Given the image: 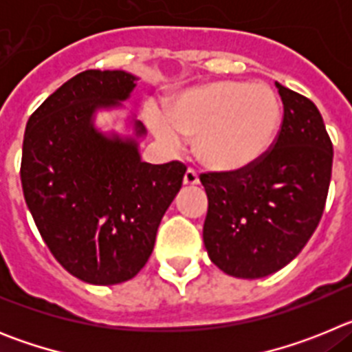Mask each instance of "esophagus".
<instances>
[{"label": "esophagus", "instance_id": "obj_1", "mask_svg": "<svg viewBox=\"0 0 352 352\" xmlns=\"http://www.w3.org/2000/svg\"><path fill=\"white\" fill-rule=\"evenodd\" d=\"M183 185H186V186L199 185V176L194 169H186L185 176H183Z\"/></svg>", "mask_w": 352, "mask_h": 352}]
</instances>
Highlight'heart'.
<instances>
[{
    "label": "heart",
    "mask_w": 352,
    "mask_h": 352,
    "mask_svg": "<svg viewBox=\"0 0 352 352\" xmlns=\"http://www.w3.org/2000/svg\"><path fill=\"white\" fill-rule=\"evenodd\" d=\"M162 141L195 138V155L219 173H238L263 160L282 126V102L263 82L213 80L178 93L166 116H151Z\"/></svg>",
    "instance_id": "heart-1"
}]
</instances>
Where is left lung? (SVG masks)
I'll use <instances>...</instances> for the list:
<instances>
[{"mask_svg":"<svg viewBox=\"0 0 352 352\" xmlns=\"http://www.w3.org/2000/svg\"><path fill=\"white\" fill-rule=\"evenodd\" d=\"M284 121L256 166L201 176L208 195L203 239L211 263L238 278H263L303 250L322 217L333 146L314 102L275 82Z\"/></svg>","mask_w":352,"mask_h":352,"instance_id":"obj_1","label":"left lung"}]
</instances>
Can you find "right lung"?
<instances>
[{
	"mask_svg": "<svg viewBox=\"0 0 352 352\" xmlns=\"http://www.w3.org/2000/svg\"><path fill=\"white\" fill-rule=\"evenodd\" d=\"M139 77L86 70L56 89L28 120L21 183L43 241L70 275L114 285L138 275L158 226L182 188V162H142L146 129L126 114V135L95 125L100 111L125 109Z\"/></svg>",
	"mask_w": 352,
	"mask_h": 352,
	"instance_id": "1",
	"label": "right lung"
}]
</instances>
